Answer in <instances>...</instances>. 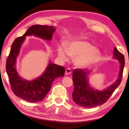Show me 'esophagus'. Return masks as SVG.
<instances>
[{
  "instance_id": "esophagus-1",
  "label": "esophagus",
  "mask_w": 129,
  "mask_h": 129,
  "mask_svg": "<svg viewBox=\"0 0 129 129\" xmlns=\"http://www.w3.org/2000/svg\"><path fill=\"white\" fill-rule=\"evenodd\" d=\"M71 73H72V70H71L70 69L68 68V69H67L66 70V73H65V74H66V75H67V76L70 75Z\"/></svg>"
}]
</instances>
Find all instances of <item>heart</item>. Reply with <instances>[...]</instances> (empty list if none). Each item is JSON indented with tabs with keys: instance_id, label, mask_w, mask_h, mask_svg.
<instances>
[{
	"instance_id": "heart-1",
	"label": "heart",
	"mask_w": 129,
	"mask_h": 129,
	"mask_svg": "<svg viewBox=\"0 0 129 129\" xmlns=\"http://www.w3.org/2000/svg\"><path fill=\"white\" fill-rule=\"evenodd\" d=\"M59 57L63 61L69 59V56L74 59L75 64L79 68L91 66L98 60L100 51L89 42L76 41L70 43L67 47L61 45L57 50Z\"/></svg>"
}]
</instances>
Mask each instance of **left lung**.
I'll return each mask as SVG.
<instances>
[{"label": "left lung", "mask_w": 129, "mask_h": 129, "mask_svg": "<svg viewBox=\"0 0 129 129\" xmlns=\"http://www.w3.org/2000/svg\"><path fill=\"white\" fill-rule=\"evenodd\" d=\"M114 58L118 59L121 67L118 79L103 91L94 90L90 86L87 76L89 72L82 69H75L73 72L74 91L72 93L73 100L76 104L85 108H92L101 106L106 103L113 94L115 89L119 85L122 78L125 65L124 56L116 47L114 48Z\"/></svg>", "instance_id": "8db88e82"}]
</instances>
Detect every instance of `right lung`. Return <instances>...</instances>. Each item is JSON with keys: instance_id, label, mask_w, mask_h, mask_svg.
<instances>
[{"instance_id": "add662e5", "label": "right lung", "mask_w": 129, "mask_h": 129, "mask_svg": "<svg viewBox=\"0 0 129 129\" xmlns=\"http://www.w3.org/2000/svg\"><path fill=\"white\" fill-rule=\"evenodd\" d=\"M54 31L55 28L52 26L32 25L23 36L16 38L11 45L6 62V71L8 75L13 92L22 100L30 103L41 101L44 100L50 91L54 80L64 76V67L51 62H50L44 73L33 81L23 79L19 76L16 69V59L26 36L34 35L41 39L50 41L52 39Z\"/></svg>"}]
</instances>
